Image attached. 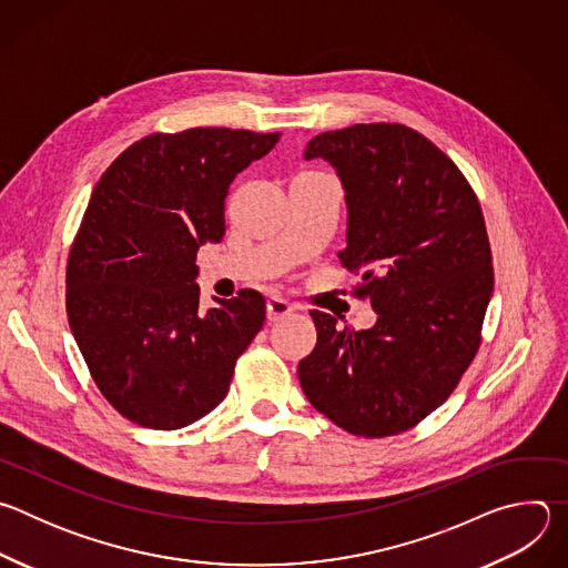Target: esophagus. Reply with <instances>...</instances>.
<instances>
[{
  "label": "esophagus",
  "mask_w": 568,
  "mask_h": 568,
  "mask_svg": "<svg viewBox=\"0 0 568 568\" xmlns=\"http://www.w3.org/2000/svg\"><path fill=\"white\" fill-rule=\"evenodd\" d=\"M294 312V305L281 296H270L267 298V318L270 321H278V318H285L287 314Z\"/></svg>",
  "instance_id": "34e87169"
}]
</instances>
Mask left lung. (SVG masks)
Returning a JSON list of instances; mask_svg holds the SVG:
<instances>
[{
    "mask_svg": "<svg viewBox=\"0 0 568 568\" xmlns=\"http://www.w3.org/2000/svg\"><path fill=\"white\" fill-rule=\"evenodd\" d=\"M305 159L337 171L348 209L342 265L377 321L337 328L312 310L314 351L298 362L312 407L348 434L395 436L449 397L480 346L495 272L480 204L454 161L399 123L316 134Z\"/></svg>",
    "mask_w": 568,
    "mask_h": 568,
    "instance_id": "8db88e82",
    "label": "left lung"
}]
</instances>
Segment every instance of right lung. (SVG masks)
Masks as SVG:
<instances>
[{"label":"right lung","instance_id":"right-lung-1","mask_svg":"<svg viewBox=\"0 0 568 568\" xmlns=\"http://www.w3.org/2000/svg\"><path fill=\"white\" fill-rule=\"evenodd\" d=\"M281 132L191 128L148 134L101 175L67 261V316L112 407L148 429H182L226 397L265 323L240 290L200 310L197 250L224 237V197Z\"/></svg>","mask_w":568,"mask_h":568}]
</instances>
